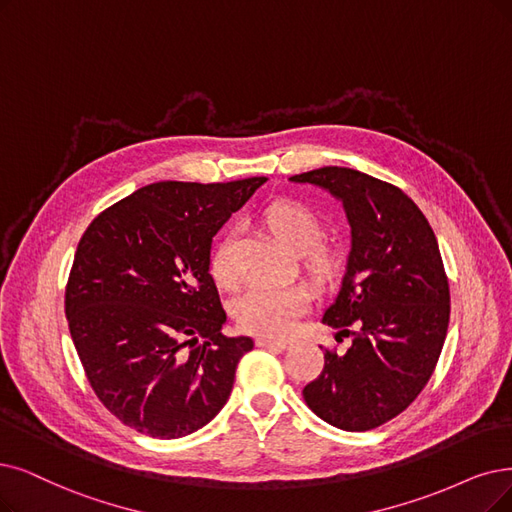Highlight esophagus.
<instances>
[{
	"label": "esophagus",
	"mask_w": 512,
	"mask_h": 512,
	"mask_svg": "<svg viewBox=\"0 0 512 512\" xmlns=\"http://www.w3.org/2000/svg\"><path fill=\"white\" fill-rule=\"evenodd\" d=\"M256 344L262 346V349H288L290 340H273V338H256Z\"/></svg>",
	"instance_id": "34e87169"
}]
</instances>
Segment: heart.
<instances>
[{
  "label": "heart",
  "instance_id": "heart-1",
  "mask_svg": "<svg viewBox=\"0 0 512 512\" xmlns=\"http://www.w3.org/2000/svg\"><path fill=\"white\" fill-rule=\"evenodd\" d=\"M269 231L315 271L330 269L334 254L317 241L321 222L317 214L294 199H277L262 214ZM235 235H222L210 256V275L222 290H233L239 273L233 256ZM311 296L300 285H256L235 302L239 330L262 338H283L294 332L300 317L309 309Z\"/></svg>",
  "mask_w": 512,
  "mask_h": 512
}]
</instances>
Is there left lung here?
Returning a JSON list of instances; mask_svg holds the SVG:
<instances>
[{"mask_svg":"<svg viewBox=\"0 0 512 512\" xmlns=\"http://www.w3.org/2000/svg\"><path fill=\"white\" fill-rule=\"evenodd\" d=\"M290 180L330 191L351 224L346 271L323 323L353 344L342 357L325 349L323 370L302 397L327 424L370 431L399 416L435 372L449 325L439 243L420 208L391 182L338 166Z\"/></svg>","mask_w":512,"mask_h":512,"instance_id":"left-lung-1","label":"left lung"}]
</instances>
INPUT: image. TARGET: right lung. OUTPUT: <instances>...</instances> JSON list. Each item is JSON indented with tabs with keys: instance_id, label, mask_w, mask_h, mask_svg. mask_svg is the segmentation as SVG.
Returning a JSON list of instances; mask_svg holds the SVG:
<instances>
[{
	"instance_id": "obj_1",
	"label": "right lung",
	"mask_w": 512,
	"mask_h": 512,
	"mask_svg": "<svg viewBox=\"0 0 512 512\" xmlns=\"http://www.w3.org/2000/svg\"><path fill=\"white\" fill-rule=\"evenodd\" d=\"M264 182H153L81 235L65 290L69 332L96 397L134 431L185 437L227 403L254 340L220 332L212 237Z\"/></svg>"
}]
</instances>
